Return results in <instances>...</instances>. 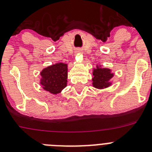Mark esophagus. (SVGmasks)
Here are the masks:
<instances>
[{
	"label": "esophagus",
	"mask_w": 152,
	"mask_h": 152,
	"mask_svg": "<svg viewBox=\"0 0 152 152\" xmlns=\"http://www.w3.org/2000/svg\"><path fill=\"white\" fill-rule=\"evenodd\" d=\"M75 53H76V55H80V54L82 53V50L80 49H77V50H76V51H75Z\"/></svg>",
	"instance_id": "34e87169"
}]
</instances>
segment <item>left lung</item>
I'll use <instances>...</instances> for the list:
<instances>
[{"mask_svg":"<svg viewBox=\"0 0 152 152\" xmlns=\"http://www.w3.org/2000/svg\"><path fill=\"white\" fill-rule=\"evenodd\" d=\"M114 77V73L110 69L102 68L101 65H97L93 70V87L99 90L107 88L111 85V79Z\"/></svg>","mask_w":152,"mask_h":152,"instance_id":"1","label":"left lung"}]
</instances>
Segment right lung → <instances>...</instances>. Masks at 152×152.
Wrapping results in <instances>:
<instances>
[{
  "label": "right lung",
  "mask_w": 152,
  "mask_h": 152,
  "mask_svg": "<svg viewBox=\"0 0 152 152\" xmlns=\"http://www.w3.org/2000/svg\"><path fill=\"white\" fill-rule=\"evenodd\" d=\"M40 84L44 90L56 95L67 86L68 64L59 62L50 65L41 72Z\"/></svg>",
  "instance_id": "1"
}]
</instances>
